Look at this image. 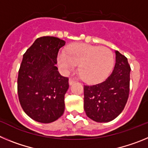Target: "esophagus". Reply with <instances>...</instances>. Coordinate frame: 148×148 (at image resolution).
Here are the masks:
<instances>
[{
  "instance_id": "34e87169",
  "label": "esophagus",
  "mask_w": 148,
  "mask_h": 148,
  "mask_svg": "<svg viewBox=\"0 0 148 148\" xmlns=\"http://www.w3.org/2000/svg\"><path fill=\"white\" fill-rule=\"evenodd\" d=\"M75 81L73 79V78H69V84H70V85H72V84H73L75 83Z\"/></svg>"
}]
</instances>
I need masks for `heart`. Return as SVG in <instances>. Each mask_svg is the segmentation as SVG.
Instances as JSON below:
<instances>
[{
    "label": "heart",
    "instance_id": "1",
    "mask_svg": "<svg viewBox=\"0 0 148 148\" xmlns=\"http://www.w3.org/2000/svg\"><path fill=\"white\" fill-rule=\"evenodd\" d=\"M57 60L64 72L73 70L79 64L78 71L82 79L94 83L103 80L110 73L114 55L106 47L76 43L68 47L67 53H59Z\"/></svg>",
    "mask_w": 148,
    "mask_h": 148
}]
</instances>
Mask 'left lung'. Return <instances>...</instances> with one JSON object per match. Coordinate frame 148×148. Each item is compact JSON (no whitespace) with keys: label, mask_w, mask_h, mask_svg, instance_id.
I'll use <instances>...</instances> for the list:
<instances>
[{"label":"left lung","mask_w":148,"mask_h":148,"mask_svg":"<svg viewBox=\"0 0 148 148\" xmlns=\"http://www.w3.org/2000/svg\"><path fill=\"white\" fill-rule=\"evenodd\" d=\"M116 65L105 81L84 85V109L89 118L97 122L116 119L125 108L130 92V66L127 58L116 51Z\"/></svg>","instance_id":"8db88e82"}]
</instances>
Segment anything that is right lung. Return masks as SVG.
Instances as JSON below:
<instances>
[{
	"mask_svg": "<svg viewBox=\"0 0 148 148\" xmlns=\"http://www.w3.org/2000/svg\"><path fill=\"white\" fill-rule=\"evenodd\" d=\"M64 45L58 38L44 36L36 39L23 56L18 99L27 116L38 122H53L64 112L69 78L62 76L56 66L59 49Z\"/></svg>",
	"mask_w": 148,
	"mask_h": 148,
	"instance_id": "add662e5",
	"label": "right lung"
}]
</instances>
